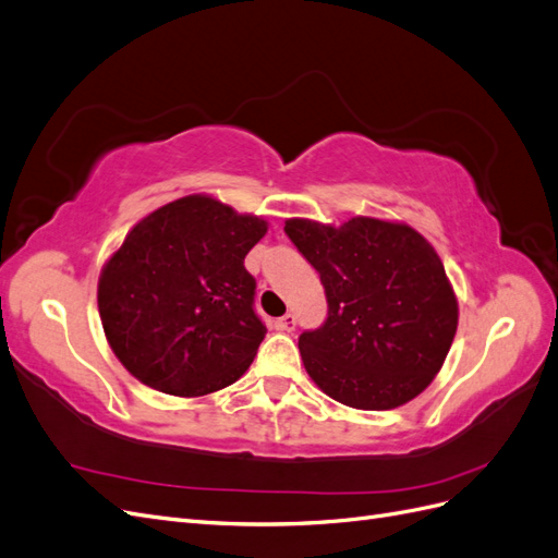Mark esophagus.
<instances>
[{"mask_svg":"<svg viewBox=\"0 0 558 558\" xmlns=\"http://www.w3.org/2000/svg\"><path fill=\"white\" fill-rule=\"evenodd\" d=\"M277 330H281V332H291V330H295V326H298V318H295V314H283L281 318H277Z\"/></svg>","mask_w":558,"mask_h":558,"instance_id":"esophagus-1","label":"esophagus"}]
</instances>
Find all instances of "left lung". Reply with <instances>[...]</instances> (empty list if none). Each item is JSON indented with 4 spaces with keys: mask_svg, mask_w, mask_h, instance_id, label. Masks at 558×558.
<instances>
[{
    "mask_svg": "<svg viewBox=\"0 0 558 558\" xmlns=\"http://www.w3.org/2000/svg\"><path fill=\"white\" fill-rule=\"evenodd\" d=\"M283 232L326 289L324 326L298 347L316 386L356 410H393L440 373L459 302L435 248L404 223L356 216L340 228L289 218Z\"/></svg>",
    "mask_w": 558,
    "mask_h": 558,
    "instance_id": "obj_1",
    "label": "left lung"
}]
</instances>
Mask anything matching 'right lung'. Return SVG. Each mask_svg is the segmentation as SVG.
Wrapping results in <instances>:
<instances>
[{
    "label": "right lung",
    "mask_w": 558,
    "mask_h": 558,
    "mask_svg": "<svg viewBox=\"0 0 558 558\" xmlns=\"http://www.w3.org/2000/svg\"><path fill=\"white\" fill-rule=\"evenodd\" d=\"M265 232L263 218L207 195L174 199L130 230L97 286L105 335L130 375L195 398L246 373L267 328L244 258Z\"/></svg>",
    "instance_id": "right-lung-1"
}]
</instances>
